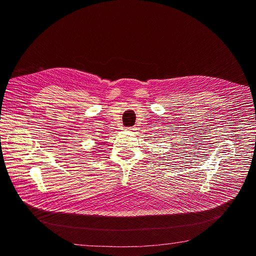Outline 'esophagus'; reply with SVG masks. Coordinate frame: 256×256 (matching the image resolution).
I'll use <instances>...</instances> for the list:
<instances>
[{"label":"esophagus","mask_w":256,"mask_h":256,"mask_svg":"<svg viewBox=\"0 0 256 256\" xmlns=\"http://www.w3.org/2000/svg\"><path fill=\"white\" fill-rule=\"evenodd\" d=\"M136 128H137L136 126H130V128H128L126 130H128V132H132V130H136Z\"/></svg>","instance_id":"1"}]
</instances>
